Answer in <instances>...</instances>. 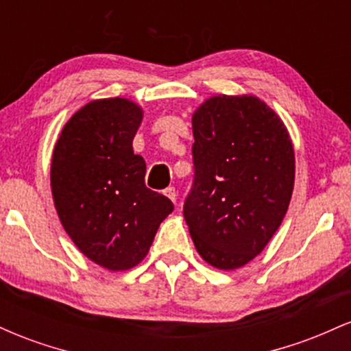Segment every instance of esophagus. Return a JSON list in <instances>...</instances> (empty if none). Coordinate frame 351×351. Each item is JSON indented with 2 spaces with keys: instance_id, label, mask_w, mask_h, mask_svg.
Segmentation results:
<instances>
[{
  "instance_id": "esophagus-1",
  "label": "esophagus",
  "mask_w": 351,
  "mask_h": 351,
  "mask_svg": "<svg viewBox=\"0 0 351 351\" xmlns=\"http://www.w3.org/2000/svg\"><path fill=\"white\" fill-rule=\"evenodd\" d=\"M165 195H167L168 198L173 201V203H176V196H178V193H176L175 188H173V186L167 188V189H165Z\"/></svg>"
}]
</instances>
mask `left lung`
Masks as SVG:
<instances>
[{
	"label": "left lung",
	"mask_w": 351,
	"mask_h": 351,
	"mask_svg": "<svg viewBox=\"0 0 351 351\" xmlns=\"http://www.w3.org/2000/svg\"><path fill=\"white\" fill-rule=\"evenodd\" d=\"M195 176L183 215L199 256L217 269L247 264L291 203L295 158L287 128L252 95H217L193 115Z\"/></svg>",
	"instance_id": "8db88e82"
}]
</instances>
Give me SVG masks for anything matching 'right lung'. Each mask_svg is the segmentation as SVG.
I'll use <instances>...</instances> for the list:
<instances>
[{"instance_id":"add662e5","label":"right lung","mask_w":351,"mask_h":351,"mask_svg":"<svg viewBox=\"0 0 351 351\" xmlns=\"http://www.w3.org/2000/svg\"><path fill=\"white\" fill-rule=\"evenodd\" d=\"M142 117L127 99L94 100L64 125L52 153L60 223L88 259L110 271L138 264L173 211L167 196L145 186L147 165L132 147Z\"/></svg>"}]
</instances>
